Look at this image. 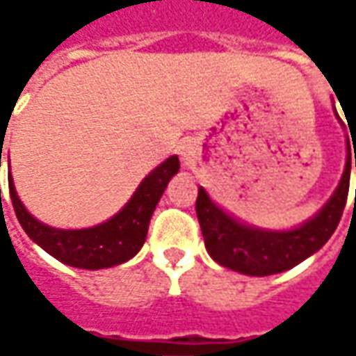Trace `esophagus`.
I'll use <instances>...</instances> for the list:
<instances>
[{
	"label": "esophagus",
	"instance_id": "esophagus-1",
	"mask_svg": "<svg viewBox=\"0 0 356 356\" xmlns=\"http://www.w3.org/2000/svg\"><path fill=\"white\" fill-rule=\"evenodd\" d=\"M178 154H180V160H182V164H184L186 168H192L198 162V148H196V144L192 143V140H188V138L178 144Z\"/></svg>",
	"mask_w": 356,
	"mask_h": 356
}]
</instances>
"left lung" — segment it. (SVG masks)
Returning a JSON list of instances; mask_svg holds the SVG:
<instances>
[{"label": "left lung", "instance_id": "left-lung-1", "mask_svg": "<svg viewBox=\"0 0 356 356\" xmlns=\"http://www.w3.org/2000/svg\"><path fill=\"white\" fill-rule=\"evenodd\" d=\"M353 164L356 166V148L353 156L350 144L347 140L345 170L335 192L319 212L313 213L303 224L289 229H267L241 222L236 216L226 212L222 206H218L210 198V194L200 186L196 213L210 257L232 271L255 277L281 273L305 261L313 253L321 250L339 226V220L347 204Z\"/></svg>", "mask_w": 356, "mask_h": 356}]
</instances>
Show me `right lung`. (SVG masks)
Masks as SVG:
<instances>
[{"label":"right lung","mask_w":356,"mask_h":356,"mask_svg":"<svg viewBox=\"0 0 356 356\" xmlns=\"http://www.w3.org/2000/svg\"><path fill=\"white\" fill-rule=\"evenodd\" d=\"M1 148L3 143H0V166ZM178 170H180L178 156L166 158L144 178L129 202L113 218H108L103 224L81 227V229H61L39 222L23 206V202L15 192L11 174H9V196L25 234L49 255H53L65 266L79 267V269H104V267L120 266L140 252L156 204L162 198L170 178L178 174Z\"/></svg>","instance_id":"add662e5"}]
</instances>
